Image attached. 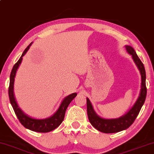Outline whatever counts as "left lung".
Listing matches in <instances>:
<instances>
[{"instance_id":"obj_1","label":"left lung","mask_w":154,"mask_h":154,"mask_svg":"<svg viewBox=\"0 0 154 154\" xmlns=\"http://www.w3.org/2000/svg\"><path fill=\"white\" fill-rule=\"evenodd\" d=\"M126 50L129 54L132 57L133 60L138 67L141 77V86L140 94L137 98L136 103L132 108L125 115L116 119H105L101 118L94 111L93 106L89 99L87 98V115L90 123L96 130L103 133H115L128 129L137 118L141 107L144 105L146 96V72L142 62L137 55L134 48L130 46H125Z\"/></svg>"}]
</instances>
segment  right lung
<instances>
[{
	"label": "right lung",
	"mask_w": 154,
	"mask_h": 154,
	"mask_svg": "<svg viewBox=\"0 0 154 154\" xmlns=\"http://www.w3.org/2000/svg\"><path fill=\"white\" fill-rule=\"evenodd\" d=\"M32 44V42L29 45L25 48L23 53L22 54V56L20 57L19 60L15 63L13 67V69L11 71V74L10 76V85L8 88V94H9V98L10 103L13 106L14 111H15L16 116H17L18 120L21 122V124L24 128L29 130L34 131V132H51L55 129L58 128L60 125L62 123L65 118V111H66L67 108L68 107L69 104L72 101L73 98L76 97L77 93H73L69 94L65 97L63 101L61 103L60 107L57 111L52 116L49 117L46 119H35L32 118L31 117L26 115L22 110L20 109L18 106L17 101H15V96H14V81H15V77L18 67H19L20 63L22 60V57L26 54L27 51L31 45Z\"/></svg>",
	"instance_id": "add662e5"
}]
</instances>
